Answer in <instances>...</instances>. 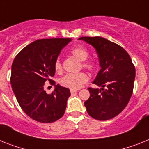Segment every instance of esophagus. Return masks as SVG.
Segmentation results:
<instances>
[{"instance_id": "esophagus-1", "label": "esophagus", "mask_w": 149, "mask_h": 149, "mask_svg": "<svg viewBox=\"0 0 149 149\" xmlns=\"http://www.w3.org/2000/svg\"><path fill=\"white\" fill-rule=\"evenodd\" d=\"M78 92V90L77 89H70V92H71V94H74V93H76V92Z\"/></svg>"}]
</instances>
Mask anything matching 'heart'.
I'll return each instance as SVG.
<instances>
[{
	"instance_id": "b5f03b06",
	"label": "heart",
	"mask_w": 149,
	"mask_h": 149,
	"mask_svg": "<svg viewBox=\"0 0 149 149\" xmlns=\"http://www.w3.org/2000/svg\"><path fill=\"white\" fill-rule=\"evenodd\" d=\"M71 54L81 61H86L89 56L88 51L83 47H74L71 51ZM85 68L94 70L95 69V64L92 61H87L82 63ZM54 69L56 72H61L62 71V65L60 60H57L54 63ZM88 80V75L86 72H79V73H68L60 79V83L64 87L71 89H79Z\"/></svg>"
}]
</instances>
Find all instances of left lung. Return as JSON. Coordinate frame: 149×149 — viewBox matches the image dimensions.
<instances>
[{"mask_svg": "<svg viewBox=\"0 0 149 149\" xmlns=\"http://www.w3.org/2000/svg\"><path fill=\"white\" fill-rule=\"evenodd\" d=\"M98 53L101 70L94 84L102 88H88L90 97L84 102L88 114L98 120L117 116L130 99L136 70L130 57L123 47L102 37H81Z\"/></svg>", "mask_w": 149, "mask_h": 149, "instance_id": "obj_1", "label": "left lung"}]
</instances>
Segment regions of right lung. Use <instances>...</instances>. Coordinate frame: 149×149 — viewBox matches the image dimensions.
<instances>
[{
	"label": "right lung",
	"mask_w": 149,
	"mask_h": 149,
	"mask_svg": "<svg viewBox=\"0 0 149 149\" xmlns=\"http://www.w3.org/2000/svg\"><path fill=\"white\" fill-rule=\"evenodd\" d=\"M71 38L38 39L21 50L13 60L10 83L19 104L29 117L40 123H52L64 114L70 96L67 88L51 79L54 63ZM55 85L51 94L44 91V82Z\"/></svg>",
	"instance_id": "right-lung-1"
}]
</instances>
